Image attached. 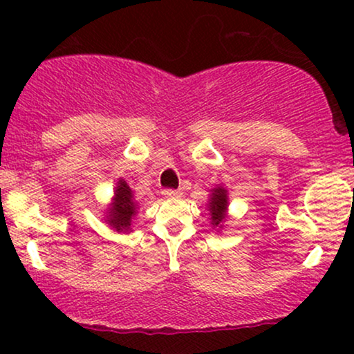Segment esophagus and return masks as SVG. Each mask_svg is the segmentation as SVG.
Listing matches in <instances>:
<instances>
[{
	"instance_id": "esophagus-1",
	"label": "esophagus",
	"mask_w": 354,
	"mask_h": 354,
	"mask_svg": "<svg viewBox=\"0 0 354 354\" xmlns=\"http://www.w3.org/2000/svg\"><path fill=\"white\" fill-rule=\"evenodd\" d=\"M162 195L166 198H178L182 195L180 190H172V188H169V190H164Z\"/></svg>"
}]
</instances>
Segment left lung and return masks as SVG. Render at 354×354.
Instances as JSON below:
<instances>
[{
	"instance_id": "left-lung-1",
	"label": "left lung",
	"mask_w": 354,
	"mask_h": 354,
	"mask_svg": "<svg viewBox=\"0 0 354 354\" xmlns=\"http://www.w3.org/2000/svg\"><path fill=\"white\" fill-rule=\"evenodd\" d=\"M207 211H209L212 229L219 232L224 227L225 221L229 219V192L224 185H216L209 190V200H207Z\"/></svg>"
}]
</instances>
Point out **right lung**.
<instances>
[{"label": "right lung", "instance_id": "obj_1", "mask_svg": "<svg viewBox=\"0 0 354 354\" xmlns=\"http://www.w3.org/2000/svg\"><path fill=\"white\" fill-rule=\"evenodd\" d=\"M137 212L138 203L135 201L132 188L129 187L125 178H118L114 187V195L104 211V222L119 234H130Z\"/></svg>", "mask_w": 354, "mask_h": 354}]
</instances>
